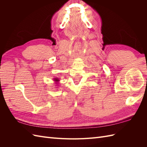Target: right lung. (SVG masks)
Returning a JSON list of instances; mask_svg holds the SVG:
<instances>
[{"label": "right lung", "mask_w": 147, "mask_h": 147, "mask_svg": "<svg viewBox=\"0 0 147 147\" xmlns=\"http://www.w3.org/2000/svg\"><path fill=\"white\" fill-rule=\"evenodd\" d=\"M53 80H55L56 82H59V80L58 78H54Z\"/></svg>", "instance_id": "add662e5"}]
</instances>
